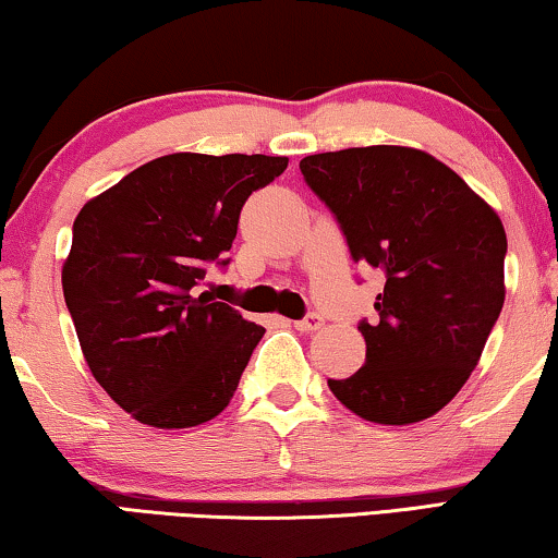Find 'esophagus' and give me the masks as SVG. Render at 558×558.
Returning <instances> with one entry per match:
<instances>
[{
  "instance_id": "obj_1",
  "label": "esophagus",
  "mask_w": 558,
  "mask_h": 558,
  "mask_svg": "<svg viewBox=\"0 0 558 558\" xmlns=\"http://www.w3.org/2000/svg\"><path fill=\"white\" fill-rule=\"evenodd\" d=\"M322 325H325V317H322V314H317V312L306 314L304 319L294 322V327L299 329V332H317V329H322Z\"/></svg>"
}]
</instances>
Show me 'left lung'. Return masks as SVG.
Masks as SVG:
<instances>
[{"mask_svg":"<svg viewBox=\"0 0 558 558\" xmlns=\"http://www.w3.org/2000/svg\"><path fill=\"white\" fill-rule=\"evenodd\" d=\"M299 168L352 259L385 277L379 319L357 327L365 365L327 379L329 390L369 423L435 415L478 365L504 306V223L456 171L405 145L317 153Z\"/></svg>","mask_w":558,"mask_h":558,"instance_id":"left-lung-1","label":"left lung"}]
</instances>
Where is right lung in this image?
Segmentation results:
<instances>
[{
    "mask_svg": "<svg viewBox=\"0 0 558 558\" xmlns=\"http://www.w3.org/2000/svg\"><path fill=\"white\" fill-rule=\"evenodd\" d=\"M284 156L171 153L87 201L62 292L85 362L138 423L193 427L229 405L264 327L198 292L226 266L241 206Z\"/></svg>",
    "mask_w": 558,
    "mask_h": 558,
    "instance_id": "right-lung-1",
    "label": "right lung"
}]
</instances>
